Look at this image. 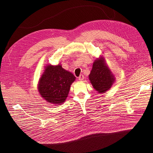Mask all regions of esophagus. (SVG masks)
Returning <instances> with one entry per match:
<instances>
[{
  "label": "esophagus",
  "instance_id": "1",
  "mask_svg": "<svg viewBox=\"0 0 153 153\" xmlns=\"http://www.w3.org/2000/svg\"><path fill=\"white\" fill-rule=\"evenodd\" d=\"M84 79V76L83 75H80L79 76V77H78V80H80V81H82Z\"/></svg>",
  "mask_w": 153,
  "mask_h": 153
}]
</instances>
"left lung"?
Returning <instances> with one entry per match:
<instances>
[{
  "label": "left lung",
  "instance_id": "8db88e82",
  "mask_svg": "<svg viewBox=\"0 0 153 153\" xmlns=\"http://www.w3.org/2000/svg\"><path fill=\"white\" fill-rule=\"evenodd\" d=\"M89 78L92 87L99 93H103L108 91L115 81L114 76L106 65L103 57L95 60Z\"/></svg>",
  "mask_w": 153,
  "mask_h": 153
}]
</instances>
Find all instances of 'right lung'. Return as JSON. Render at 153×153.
Instances as JSON below:
<instances>
[{"instance_id":"add662e5","label":"right lung","mask_w":153,"mask_h":153,"mask_svg":"<svg viewBox=\"0 0 153 153\" xmlns=\"http://www.w3.org/2000/svg\"><path fill=\"white\" fill-rule=\"evenodd\" d=\"M75 78L71 72L62 68L60 64L48 65L39 81L38 88L39 94L48 103H63Z\"/></svg>"}]
</instances>
